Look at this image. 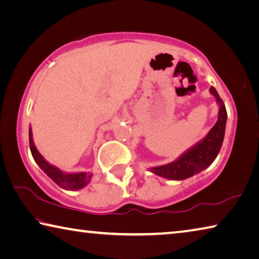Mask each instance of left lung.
I'll return each instance as SVG.
<instances>
[{"instance_id": "8db88e82", "label": "left lung", "mask_w": 259, "mask_h": 259, "mask_svg": "<svg viewBox=\"0 0 259 259\" xmlns=\"http://www.w3.org/2000/svg\"><path fill=\"white\" fill-rule=\"evenodd\" d=\"M209 91L218 105V117L214 125L202 139L187 148L176 160L166 164L150 166L148 171L170 181H184L201 172L214 161L224 140L227 112L217 90L211 87Z\"/></svg>"}]
</instances>
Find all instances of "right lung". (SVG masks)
<instances>
[{
    "instance_id": "right-lung-1",
    "label": "right lung",
    "mask_w": 259,
    "mask_h": 259,
    "mask_svg": "<svg viewBox=\"0 0 259 259\" xmlns=\"http://www.w3.org/2000/svg\"><path fill=\"white\" fill-rule=\"evenodd\" d=\"M29 148L32 152L35 162L37 165L47 174L48 177H50L57 185L67 191H78L85 187L88 184L91 182L93 174L91 172H65L60 170L58 166L51 164L48 162L40 152L37 151L33 140V133L32 128L29 125Z\"/></svg>"
}]
</instances>
